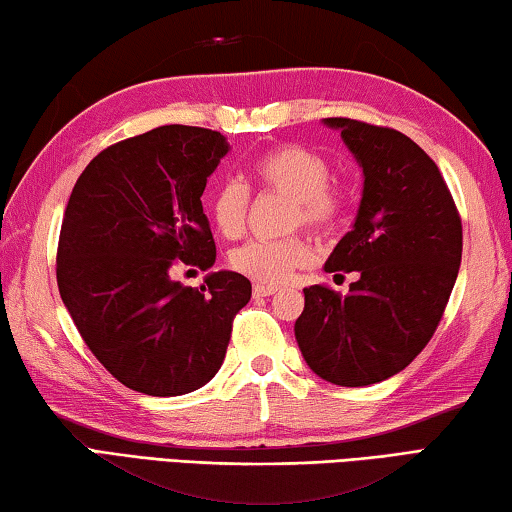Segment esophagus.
Masks as SVG:
<instances>
[{
    "label": "esophagus",
    "instance_id": "obj_1",
    "mask_svg": "<svg viewBox=\"0 0 512 512\" xmlns=\"http://www.w3.org/2000/svg\"><path fill=\"white\" fill-rule=\"evenodd\" d=\"M279 292V288H272V285H254V297H272V294Z\"/></svg>",
    "mask_w": 512,
    "mask_h": 512
}]
</instances>
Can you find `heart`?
<instances>
[{
    "instance_id": "heart-1",
    "label": "heart",
    "mask_w": 512,
    "mask_h": 512,
    "mask_svg": "<svg viewBox=\"0 0 512 512\" xmlns=\"http://www.w3.org/2000/svg\"><path fill=\"white\" fill-rule=\"evenodd\" d=\"M254 177L258 186L292 197L290 224L326 233L342 218L346 195L342 186L328 179L330 170L319 152L283 143L270 148L254 161ZM213 224L224 238H238L245 231L249 211V191L242 182L229 179L215 186L209 197ZM315 247L306 236H290L281 240H249L231 251L233 270L263 285H281L312 263Z\"/></svg>"
}]
</instances>
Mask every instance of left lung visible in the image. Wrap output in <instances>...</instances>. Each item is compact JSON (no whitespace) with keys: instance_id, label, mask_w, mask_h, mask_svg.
Returning <instances> with one entry per match:
<instances>
[{"instance_id":"left-lung-1","label":"left lung","mask_w":512,"mask_h":512,"mask_svg":"<svg viewBox=\"0 0 512 512\" xmlns=\"http://www.w3.org/2000/svg\"><path fill=\"white\" fill-rule=\"evenodd\" d=\"M362 166L353 229L326 272H357L348 294L303 290L294 324L303 360L326 382L366 387L416 360L441 321L459 276L463 229L450 188L407 134L355 119H324Z\"/></svg>"}]
</instances>
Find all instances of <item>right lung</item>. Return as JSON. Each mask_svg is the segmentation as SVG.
I'll return each instance as SVG.
<instances>
[{
	"label": "right lung",
	"mask_w": 512,
	"mask_h": 512,
	"mask_svg": "<svg viewBox=\"0 0 512 512\" xmlns=\"http://www.w3.org/2000/svg\"><path fill=\"white\" fill-rule=\"evenodd\" d=\"M227 152L220 132L161 125L98 152L71 191L60 297L89 351L132 391L168 398L204 387L251 299L238 272H211L200 288L170 279L177 263H215L200 197Z\"/></svg>",
	"instance_id": "add662e5"
}]
</instances>
